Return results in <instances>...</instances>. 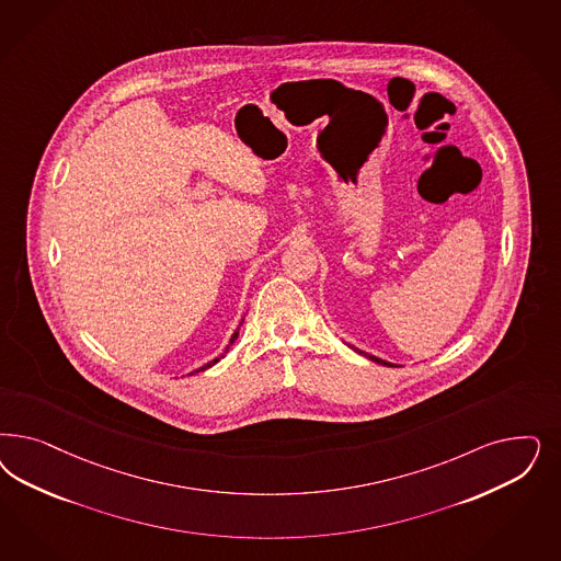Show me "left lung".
<instances>
[{
	"instance_id": "left-lung-1",
	"label": "left lung",
	"mask_w": 561,
	"mask_h": 561,
	"mask_svg": "<svg viewBox=\"0 0 561 561\" xmlns=\"http://www.w3.org/2000/svg\"><path fill=\"white\" fill-rule=\"evenodd\" d=\"M355 353H359V355H363V357H367V359H371L374 363H380V365H388V367H398L397 363H390V362H383V359H380V357H376V355H369V353H365V351H362V348H357V346H353V344H348Z\"/></svg>"
}]
</instances>
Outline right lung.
I'll return each mask as SVG.
<instances>
[{
  "mask_svg": "<svg viewBox=\"0 0 561 561\" xmlns=\"http://www.w3.org/2000/svg\"><path fill=\"white\" fill-rule=\"evenodd\" d=\"M243 320H245V318H241V322H239V325L243 324ZM239 325H237V330H236V332H233V336H231V341H229V344H227V346H225V351H222V355H220V357H217V359H213V362L206 363V365H202V367H199V369H196V371H192V374H198V371H204V369H208V367H213V365H215V363L220 362V359H222V357H225V353H227V351H229V346H231V344L236 343L237 336H239Z\"/></svg>",
  "mask_w": 561,
  "mask_h": 561,
  "instance_id": "add662e5",
  "label": "right lung"
}]
</instances>
